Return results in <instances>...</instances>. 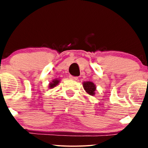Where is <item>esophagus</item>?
Returning a JSON list of instances; mask_svg holds the SVG:
<instances>
[{"mask_svg": "<svg viewBox=\"0 0 148 148\" xmlns=\"http://www.w3.org/2000/svg\"><path fill=\"white\" fill-rule=\"evenodd\" d=\"M69 79L71 80H74V81H76V80L79 79V78L77 76H69Z\"/></svg>", "mask_w": 148, "mask_h": 148, "instance_id": "obj_1", "label": "esophagus"}]
</instances>
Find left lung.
I'll return each instance as SVG.
<instances>
[{"mask_svg": "<svg viewBox=\"0 0 148 148\" xmlns=\"http://www.w3.org/2000/svg\"><path fill=\"white\" fill-rule=\"evenodd\" d=\"M83 87L89 95L94 96L95 95L96 86L92 81H84V82H83Z\"/></svg>", "mask_w": 148, "mask_h": 148, "instance_id": "1", "label": "left lung"}]
</instances>
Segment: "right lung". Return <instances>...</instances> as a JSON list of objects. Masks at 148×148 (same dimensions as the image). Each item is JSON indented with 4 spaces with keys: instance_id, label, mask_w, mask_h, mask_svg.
Instances as JSON below:
<instances>
[{
    "instance_id": "add662e5",
    "label": "right lung",
    "mask_w": 148,
    "mask_h": 148,
    "mask_svg": "<svg viewBox=\"0 0 148 148\" xmlns=\"http://www.w3.org/2000/svg\"><path fill=\"white\" fill-rule=\"evenodd\" d=\"M60 80L59 79H55L53 80L51 82L50 84H49V89L56 87L57 85H58L59 83H60Z\"/></svg>"
}]
</instances>
